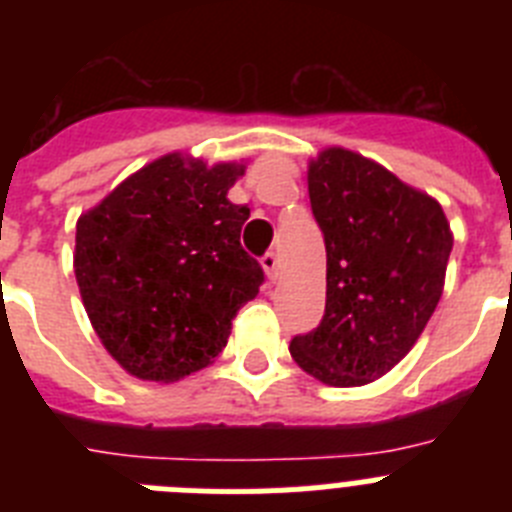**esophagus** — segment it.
Returning <instances> with one entry per match:
<instances>
[{
  "mask_svg": "<svg viewBox=\"0 0 512 512\" xmlns=\"http://www.w3.org/2000/svg\"><path fill=\"white\" fill-rule=\"evenodd\" d=\"M261 266H264L266 277H269L271 282L279 277V259H277V253H274V251H266L264 256H261Z\"/></svg>",
  "mask_w": 512,
  "mask_h": 512,
  "instance_id": "esophagus-1",
  "label": "esophagus"
}]
</instances>
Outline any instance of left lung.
Listing matches in <instances>:
<instances>
[{
	"mask_svg": "<svg viewBox=\"0 0 512 512\" xmlns=\"http://www.w3.org/2000/svg\"><path fill=\"white\" fill-rule=\"evenodd\" d=\"M325 238V315L289 354L315 379L359 387L387 374L431 320L454 246L441 205L377 161L325 148L307 169Z\"/></svg>",
	"mask_w": 512,
	"mask_h": 512,
	"instance_id": "obj_1",
	"label": "left lung"
}]
</instances>
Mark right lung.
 Masks as SVG:
<instances>
[{"label": "right lung", "mask_w": 512, "mask_h": 512, "mask_svg": "<svg viewBox=\"0 0 512 512\" xmlns=\"http://www.w3.org/2000/svg\"><path fill=\"white\" fill-rule=\"evenodd\" d=\"M243 164L156 158L76 223L74 271L99 341L128 374L176 382L215 361L264 269L241 246Z\"/></svg>", "instance_id": "obj_1"}]
</instances>
